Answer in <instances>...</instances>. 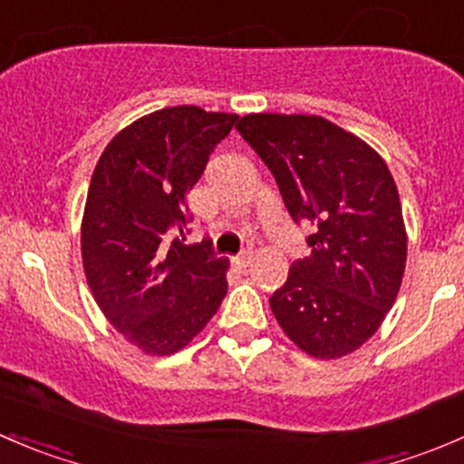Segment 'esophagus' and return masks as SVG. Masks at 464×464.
<instances>
[{
	"mask_svg": "<svg viewBox=\"0 0 464 464\" xmlns=\"http://www.w3.org/2000/svg\"><path fill=\"white\" fill-rule=\"evenodd\" d=\"M233 262H236V266L237 269H246V266L251 265V262H254V251H242L240 256H236V258H233Z\"/></svg>",
	"mask_w": 464,
	"mask_h": 464,
	"instance_id": "esophagus-1",
	"label": "esophagus"
}]
</instances>
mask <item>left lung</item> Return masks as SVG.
I'll use <instances>...</instances> for the list:
<instances>
[{"mask_svg": "<svg viewBox=\"0 0 464 464\" xmlns=\"http://www.w3.org/2000/svg\"><path fill=\"white\" fill-rule=\"evenodd\" d=\"M236 128L294 222L314 231L271 312L307 354L343 357L375 334L400 292L406 228L395 179L371 145L321 116L249 114Z\"/></svg>", "mask_w": 464, "mask_h": 464, "instance_id": "1", "label": "left lung"}]
</instances>
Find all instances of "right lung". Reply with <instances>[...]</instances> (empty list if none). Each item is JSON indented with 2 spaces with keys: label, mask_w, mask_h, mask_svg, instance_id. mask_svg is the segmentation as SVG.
Instances as JSON below:
<instances>
[{
  "label": "right lung",
  "mask_w": 464,
  "mask_h": 464,
  "mask_svg": "<svg viewBox=\"0 0 464 464\" xmlns=\"http://www.w3.org/2000/svg\"><path fill=\"white\" fill-rule=\"evenodd\" d=\"M236 114L179 105L121 130L96 163L82 215V266L107 321L148 354L188 345L227 296V258L184 245L186 195Z\"/></svg>",
  "instance_id": "obj_1"
}]
</instances>
